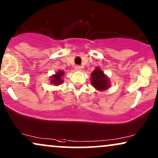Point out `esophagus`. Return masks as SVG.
Here are the masks:
<instances>
[{
	"label": "esophagus",
	"instance_id": "obj_1",
	"mask_svg": "<svg viewBox=\"0 0 158 158\" xmlns=\"http://www.w3.org/2000/svg\"><path fill=\"white\" fill-rule=\"evenodd\" d=\"M75 69L76 71H81V67L80 66H76Z\"/></svg>",
	"mask_w": 158,
	"mask_h": 158
}]
</instances>
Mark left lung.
<instances>
[{"label":"left lung","instance_id":"1","mask_svg":"<svg viewBox=\"0 0 158 158\" xmlns=\"http://www.w3.org/2000/svg\"><path fill=\"white\" fill-rule=\"evenodd\" d=\"M90 81L92 86L99 92L107 90L110 87L111 83L108 77L99 67H96L91 73Z\"/></svg>","mask_w":158,"mask_h":158}]
</instances>
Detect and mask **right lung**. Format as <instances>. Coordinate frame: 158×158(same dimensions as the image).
Masks as SVG:
<instances>
[{
	"instance_id": "1",
	"label": "right lung",
	"mask_w": 158,
	"mask_h": 158,
	"mask_svg": "<svg viewBox=\"0 0 158 158\" xmlns=\"http://www.w3.org/2000/svg\"><path fill=\"white\" fill-rule=\"evenodd\" d=\"M64 72L63 70H58L55 72V75H52L50 77V83L53 84L54 86H59L64 83Z\"/></svg>"
}]
</instances>
